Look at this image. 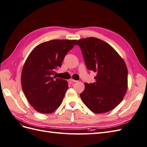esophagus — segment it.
Returning a JSON list of instances; mask_svg holds the SVG:
<instances>
[{
  "instance_id": "34e87169",
  "label": "esophagus",
  "mask_w": 147,
  "mask_h": 147,
  "mask_svg": "<svg viewBox=\"0 0 147 147\" xmlns=\"http://www.w3.org/2000/svg\"><path fill=\"white\" fill-rule=\"evenodd\" d=\"M69 82L70 83H72V82H77V80H74V79H72V78H71V79L69 80Z\"/></svg>"
}]
</instances>
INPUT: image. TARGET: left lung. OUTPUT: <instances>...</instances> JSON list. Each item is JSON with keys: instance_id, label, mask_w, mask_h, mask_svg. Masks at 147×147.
Returning <instances> with one entry per match:
<instances>
[{"instance_id": "8db88e82", "label": "left lung", "mask_w": 147, "mask_h": 147, "mask_svg": "<svg viewBox=\"0 0 147 147\" xmlns=\"http://www.w3.org/2000/svg\"><path fill=\"white\" fill-rule=\"evenodd\" d=\"M87 69L96 73V82L84 83L80 96L92 112L113 110L122 101L127 88V69L124 60L109 44L90 37L77 41Z\"/></svg>"}]
</instances>
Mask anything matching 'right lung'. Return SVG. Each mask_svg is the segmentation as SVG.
<instances>
[{
  "label": "right lung",
  "instance_id": "1",
  "mask_svg": "<svg viewBox=\"0 0 147 147\" xmlns=\"http://www.w3.org/2000/svg\"><path fill=\"white\" fill-rule=\"evenodd\" d=\"M76 40H52L35 47L21 73V86L29 104L37 112L51 113L59 107L68 89L65 80L53 77Z\"/></svg>",
  "mask_w": 147,
  "mask_h": 147
}]
</instances>
